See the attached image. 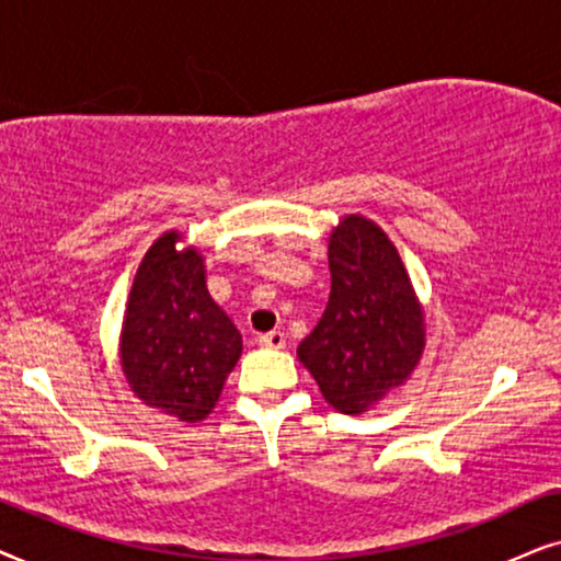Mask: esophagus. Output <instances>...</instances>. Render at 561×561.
<instances>
[{"instance_id":"34e87169","label":"esophagus","mask_w":561,"mask_h":561,"mask_svg":"<svg viewBox=\"0 0 561 561\" xmlns=\"http://www.w3.org/2000/svg\"><path fill=\"white\" fill-rule=\"evenodd\" d=\"M285 343H287V335L282 331L259 335V346H264V348H285Z\"/></svg>"}]
</instances>
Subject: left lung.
Listing matches in <instances>:
<instances>
[{"mask_svg": "<svg viewBox=\"0 0 561 561\" xmlns=\"http://www.w3.org/2000/svg\"><path fill=\"white\" fill-rule=\"evenodd\" d=\"M331 297L297 346L325 402L362 415L421 362L425 320L398 249L377 222L346 215L328 241Z\"/></svg>", "mask_w": 561, "mask_h": 561, "instance_id": "left-lung-1", "label": "left lung"}]
</instances>
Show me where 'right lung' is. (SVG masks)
<instances>
[{
  "label": "right lung",
  "mask_w": 561,
  "mask_h": 561,
  "mask_svg": "<svg viewBox=\"0 0 561 561\" xmlns=\"http://www.w3.org/2000/svg\"><path fill=\"white\" fill-rule=\"evenodd\" d=\"M179 230L156 238L140 261L119 333V367L146 405L197 423L213 413L241 358V333L207 293L205 259L176 249Z\"/></svg>",
  "instance_id": "right-lung-1"
}]
</instances>
